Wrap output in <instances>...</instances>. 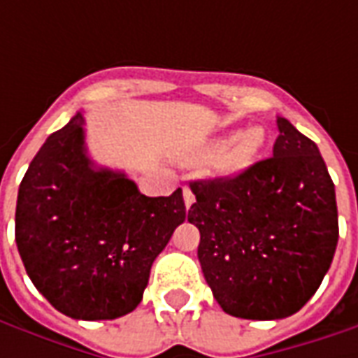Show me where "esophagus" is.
<instances>
[{"label": "esophagus", "mask_w": 358, "mask_h": 358, "mask_svg": "<svg viewBox=\"0 0 358 358\" xmlns=\"http://www.w3.org/2000/svg\"><path fill=\"white\" fill-rule=\"evenodd\" d=\"M182 192H184V203H186V207H192V203L195 201L194 192H192V189H189L187 186H184V189H182Z\"/></svg>", "instance_id": "obj_1"}]
</instances>
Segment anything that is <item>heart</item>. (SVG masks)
<instances>
[{
  "label": "heart",
  "instance_id": "obj_1",
  "mask_svg": "<svg viewBox=\"0 0 358 358\" xmlns=\"http://www.w3.org/2000/svg\"><path fill=\"white\" fill-rule=\"evenodd\" d=\"M264 136L259 128H251L248 132L236 136L234 140L226 143H217L213 145V151L222 149V153L217 161V171L220 174H236V172L243 171L251 161L255 159L257 153L263 148Z\"/></svg>",
  "mask_w": 358,
  "mask_h": 358
}]
</instances>
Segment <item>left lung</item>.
<instances>
[{
	"instance_id": "8db88e82",
	"label": "left lung",
	"mask_w": 358,
	"mask_h": 358,
	"mask_svg": "<svg viewBox=\"0 0 358 358\" xmlns=\"http://www.w3.org/2000/svg\"><path fill=\"white\" fill-rule=\"evenodd\" d=\"M278 132L268 159L189 182L203 276L224 313L249 320L297 313L338 245L336 189L316 143L282 117Z\"/></svg>"
}]
</instances>
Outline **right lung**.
<instances>
[{
	"label": "right lung",
	"mask_w": 358,
	"mask_h": 358,
	"mask_svg": "<svg viewBox=\"0 0 358 358\" xmlns=\"http://www.w3.org/2000/svg\"><path fill=\"white\" fill-rule=\"evenodd\" d=\"M82 122L78 113L32 159L19 187L15 240L32 284L57 310L113 320L140 305L186 205L180 187L148 197L124 174L94 171Z\"/></svg>",
	"instance_id": "1"
}]
</instances>
